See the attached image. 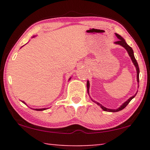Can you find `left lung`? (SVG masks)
Returning <instances> with one entry per match:
<instances>
[{
    "label": "left lung",
    "mask_w": 150,
    "mask_h": 150,
    "mask_svg": "<svg viewBox=\"0 0 150 150\" xmlns=\"http://www.w3.org/2000/svg\"><path fill=\"white\" fill-rule=\"evenodd\" d=\"M115 35H116L117 38L119 39V40L115 42V44L120 45V46H123L125 49H126V50H127V52H128V53L129 56H130L131 59H132V61L133 64L134 65L135 67H136V69H137V82H138V83H139V67L138 63H137V61L136 59H135V57H134V52H133L132 48H131L130 46H129L128 44H127V43L126 42V41H125L124 39L123 38L122 36H120V35L117 34V33H115ZM87 87L88 94H89V81H87ZM137 93V92L136 93V94H135V95H134L133 96H132V97H131V98H129V99L127 100V101L125 102L122 105L120 106V107H119L118 108H117V109H109V108H107L104 107V106H102V104H100V103H98V102H96V101H93V100H92V101H93L94 102H96V103L98 105H99L100 107L102 108V109L103 110H104V111L117 112V111H120V110H122V109H124V108L126 107V106L129 104V102H130L131 100H132L133 98H134L135 96H136Z\"/></svg>",
    "instance_id": "8db88e82"
}]
</instances>
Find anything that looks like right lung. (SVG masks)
<instances>
[{
  "instance_id": "add662e5",
  "label": "right lung",
  "mask_w": 150,
  "mask_h": 150,
  "mask_svg": "<svg viewBox=\"0 0 150 150\" xmlns=\"http://www.w3.org/2000/svg\"><path fill=\"white\" fill-rule=\"evenodd\" d=\"M34 37L35 36H33V38H34ZM70 79H71V78H69V80H70ZM22 102H23L24 104H26V103L24 101H22ZM46 109H47V108H33V110H46Z\"/></svg>"
}]
</instances>
